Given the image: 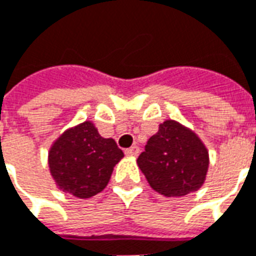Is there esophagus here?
<instances>
[{"mask_svg":"<svg viewBox=\"0 0 256 256\" xmlns=\"http://www.w3.org/2000/svg\"><path fill=\"white\" fill-rule=\"evenodd\" d=\"M138 152H140V150H138V146H130V148H128V150H126V156H132V158H134V156L138 155Z\"/></svg>","mask_w":256,"mask_h":256,"instance_id":"obj_1","label":"esophagus"}]
</instances>
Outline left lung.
<instances>
[{"label":"left lung","mask_w":256,"mask_h":256,"mask_svg":"<svg viewBox=\"0 0 256 256\" xmlns=\"http://www.w3.org/2000/svg\"><path fill=\"white\" fill-rule=\"evenodd\" d=\"M208 164V150L199 136L175 120L160 124L138 159L150 187L168 198L198 191L206 180Z\"/></svg>","instance_id":"obj_1"}]
</instances>
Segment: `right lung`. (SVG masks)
Returning a JSON list of instances; mask_svg holds the SVG:
<instances>
[{
  "instance_id": "1",
  "label": "right lung",
  "mask_w": 256,
  "mask_h": 256,
  "mask_svg": "<svg viewBox=\"0 0 256 256\" xmlns=\"http://www.w3.org/2000/svg\"><path fill=\"white\" fill-rule=\"evenodd\" d=\"M122 158L114 138H104L92 122H84L57 138L48 154V164L58 190L88 199L106 187Z\"/></svg>"
}]
</instances>
